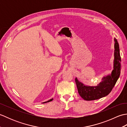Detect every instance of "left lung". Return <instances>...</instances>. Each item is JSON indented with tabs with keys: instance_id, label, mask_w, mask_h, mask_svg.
<instances>
[{
	"instance_id": "left-lung-1",
	"label": "left lung",
	"mask_w": 127,
	"mask_h": 127,
	"mask_svg": "<svg viewBox=\"0 0 127 127\" xmlns=\"http://www.w3.org/2000/svg\"><path fill=\"white\" fill-rule=\"evenodd\" d=\"M115 51L114 70L111 74L102 78L101 81L96 86H86L75 78L78 92L85 100H94L108 95L120 77L121 68V58L120 53L119 45L117 40L114 38Z\"/></svg>"
}]
</instances>
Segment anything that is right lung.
I'll use <instances>...</instances> for the list:
<instances>
[{"mask_svg":"<svg viewBox=\"0 0 127 127\" xmlns=\"http://www.w3.org/2000/svg\"><path fill=\"white\" fill-rule=\"evenodd\" d=\"M53 100V98L52 99H50V100H47V101H45V102H42V104H44V103H46V102H50V101H51Z\"/></svg>","mask_w":127,"mask_h":127,"instance_id":"1","label":"right lung"}]
</instances>
